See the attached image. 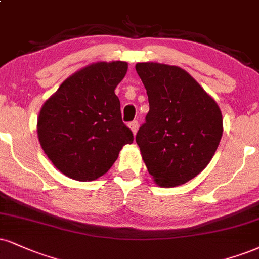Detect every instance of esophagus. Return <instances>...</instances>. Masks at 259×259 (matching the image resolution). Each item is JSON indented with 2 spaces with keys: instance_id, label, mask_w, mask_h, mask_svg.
Listing matches in <instances>:
<instances>
[{
  "instance_id": "esophagus-1",
  "label": "esophagus",
  "mask_w": 259,
  "mask_h": 259,
  "mask_svg": "<svg viewBox=\"0 0 259 259\" xmlns=\"http://www.w3.org/2000/svg\"><path fill=\"white\" fill-rule=\"evenodd\" d=\"M127 126L132 129V132L134 135H135L136 133H138V129H139V121L138 120H134V121H130L129 124H127Z\"/></svg>"
}]
</instances>
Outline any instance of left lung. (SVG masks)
Wrapping results in <instances>:
<instances>
[{
    "label": "left lung",
    "instance_id": "1",
    "mask_svg": "<svg viewBox=\"0 0 259 259\" xmlns=\"http://www.w3.org/2000/svg\"><path fill=\"white\" fill-rule=\"evenodd\" d=\"M149 111L136 134L148 172L160 187H176L200 174L219 147V105L188 72L158 62H139Z\"/></svg>",
    "mask_w": 259,
    "mask_h": 259
}]
</instances>
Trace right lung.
Here are the masks:
<instances>
[{
  "instance_id": "add662e5",
  "label": "right lung",
  "mask_w": 259,
  "mask_h": 259,
  "mask_svg": "<svg viewBox=\"0 0 259 259\" xmlns=\"http://www.w3.org/2000/svg\"><path fill=\"white\" fill-rule=\"evenodd\" d=\"M126 71L125 61L94 62L65 79L42 106L39 143L64 175L77 181L99 179L123 146L134 141L114 93Z\"/></svg>"
}]
</instances>
